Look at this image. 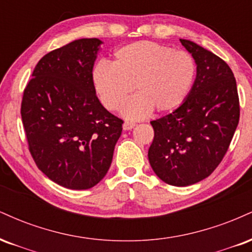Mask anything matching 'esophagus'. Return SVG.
I'll return each instance as SVG.
<instances>
[{
    "instance_id": "esophagus-1",
    "label": "esophagus",
    "mask_w": 252,
    "mask_h": 252,
    "mask_svg": "<svg viewBox=\"0 0 252 252\" xmlns=\"http://www.w3.org/2000/svg\"><path fill=\"white\" fill-rule=\"evenodd\" d=\"M134 126H135V123H132V121H125V123H124V125H123L124 129H125V131L132 129Z\"/></svg>"
}]
</instances>
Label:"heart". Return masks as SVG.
Wrapping results in <instances>:
<instances>
[{"mask_svg": "<svg viewBox=\"0 0 252 252\" xmlns=\"http://www.w3.org/2000/svg\"><path fill=\"white\" fill-rule=\"evenodd\" d=\"M197 74L196 60L185 50L139 41L114 53L112 64L99 62L92 72L100 100L117 111L134 88L137 95L123 107L128 119L146 117L153 108L165 113L179 107L190 93Z\"/></svg>", "mask_w": 252, "mask_h": 252, "instance_id": "1", "label": "heart"}]
</instances>
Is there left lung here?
I'll return each mask as SVG.
<instances>
[{
    "instance_id": "1",
    "label": "left lung",
    "mask_w": 252,
    "mask_h": 252,
    "mask_svg": "<svg viewBox=\"0 0 252 252\" xmlns=\"http://www.w3.org/2000/svg\"><path fill=\"white\" fill-rule=\"evenodd\" d=\"M197 63L185 101L151 121L155 138L149 160L168 185L188 186L209 177L223 160L239 121V97L231 68L220 56L180 38Z\"/></svg>"
}]
</instances>
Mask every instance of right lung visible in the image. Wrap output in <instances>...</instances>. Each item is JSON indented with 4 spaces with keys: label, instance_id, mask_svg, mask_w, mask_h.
<instances>
[{
    "label": "right lung",
    "instance_id": "right-lung-1",
    "mask_svg": "<svg viewBox=\"0 0 252 252\" xmlns=\"http://www.w3.org/2000/svg\"><path fill=\"white\" fill-rule=\"evenodd\" d=\"M99 38H80L37 62L23 91L21 117L38 170L72 190L107 173L124 121L101 105L92 72Z\"/></svg>",
    "mask_w": 252,
    "mask_h": 252
}]
</instances>
